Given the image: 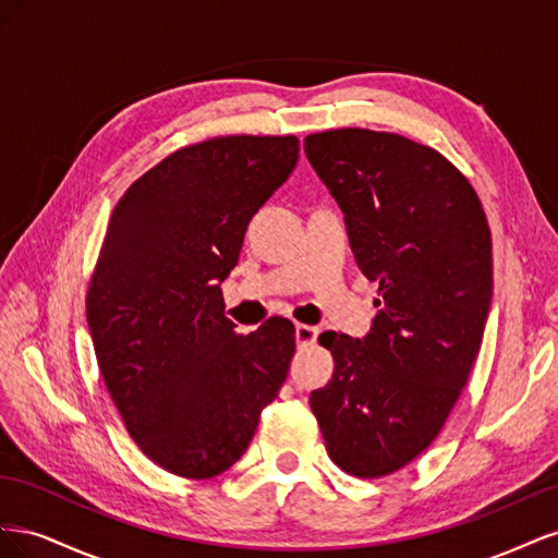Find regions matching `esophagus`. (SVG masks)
<instances>
[{"mask_svg":"<svg viewBox=\"0 0 558 558\" xmlns=\"http://www.w3.org/2000/svg\"><path fill=\"white\" fill-rule=\"evenodd\" d=\"M316 337H318V328L307 326V324H298L295 326V340L300 344H312V342H316Z\"/></svg>","mask_w":558,"mask_h":558,"instance_id":"1","label":"esophagus"}]
</instances>
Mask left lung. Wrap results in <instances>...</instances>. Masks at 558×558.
Returning a JSON list of instances; mask_svg holds the SVG:
<instances>
[{
    "instance_id": "8db88e82",
    "label": "left lung",
    "mask_w": 558,
    "mask_h": 558,
    "mask_svg": "<svg viewBox=\"0 0 558 558\" xmlns=\"http://www.w3.org/2000/svg\"><path fill=\"white\" fill-rule=\"evenodd\" d=\"M305 154L379 283L367 337H318L335 373L310 404L335 465L377 480L428 449L468 384L492 305V230L470 181L426 144L340 128L307 134Z\"/></svg>"
}]
</instances>
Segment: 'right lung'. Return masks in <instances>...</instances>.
<instances>
[{
    "instance_id": "obj_1",
    "label": "right lung",
    "mask_w": 558,
    "mask_h": 558,
    "mask_svg": "<svg viewBox=\"0 0 558 558\" xmlns=\"http://www.w3.org/2000/svg\"><path fill=\"white\" fill-rule=\"evenodd\" d=\"M298 154L295 134L211 137L162 158L113 207L86 295L93 347L130 437L172 475L238 463L289 375L291 320L234 332L218 283Z\"/></svg>"
}]
</instances>
